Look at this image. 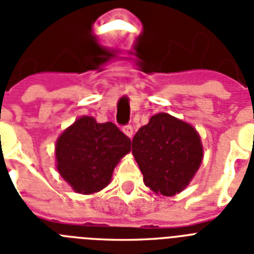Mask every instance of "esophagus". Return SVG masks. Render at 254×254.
Here are the masks:
<instances>
[{
	"label": "esophagus",
	"mask_w": 254,
	"mask_h": 254,
	"mask_svg": "<svg viewBox=\"0 0 254 254\" xmlns=\"http://www.w3.org/2000/svg\"><path fill=\"white\" fill-rule=\"evenodd\" d=\"M123 131L125 133V135H127V137L133 138V127L131 125H127V127H123Z\"/></svg>",
	"instance_id": "esophagus-1"
}]
</instances>
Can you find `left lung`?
<instances>
[{
	"label": "left lung",
	"instance_id": "obj_1",
	"mask_svg": "<svg viewBox=\"0 0 254 254\" xmlns=\"http://www.w3.org/2000/svg\"><path fill=\"white\" fill-rule=\"evenodd\" d=\"M131 143L144 185L157 195L174 196L186 189L203 160L195 127L164 112L153 115Z\"/></svg>",
	"mask_w": 254,
	"mask_h": 254
}]
</instances>
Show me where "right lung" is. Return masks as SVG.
<instances>
[{"label": "right lung", "mask_w": 254, "mask_h": 254, "mask_svg": "<svg viewBox=\"0 0 254 254\" xmlns=\"http://www.w3.org/2000/svg\"><path fill=\"white\" fill-rule=\"evenodd\" d=\"M130 138L114 123L82 116L57 139V169L76 192L90 195L111 182L115 167L130 152Z\"/></svg>", "instance_id": "right-lung-1"}]
</instances>
